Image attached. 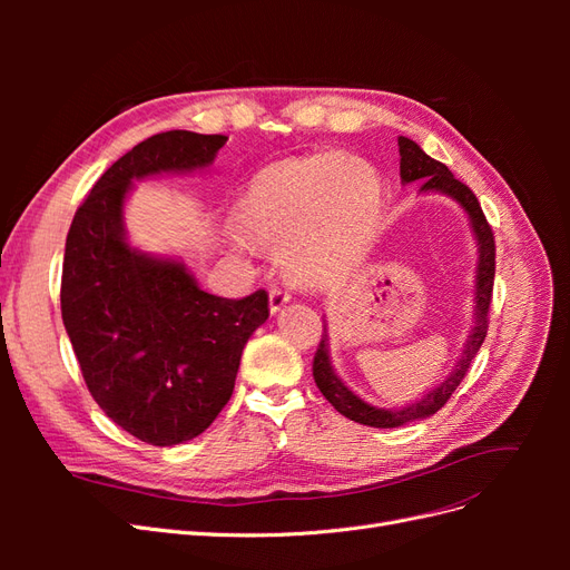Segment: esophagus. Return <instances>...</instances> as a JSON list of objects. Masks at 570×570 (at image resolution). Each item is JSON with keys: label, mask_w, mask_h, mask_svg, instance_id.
<instances>
[{"label": "esophagus", "mask_w": 570, "mask_h": 570, "mask_svg": "<svg viewBox=\"0 0 570 570\" xmlns=\"http://www.w3.org/2000/svg\"><path fill=\"white\" fill-rule=\"evenodd\" d=\"M289 302V292L283 285H273L268 289V304H271V314H278L281 308Z\"/></svg>", "instance_id": "obj_1"}]
</instances>
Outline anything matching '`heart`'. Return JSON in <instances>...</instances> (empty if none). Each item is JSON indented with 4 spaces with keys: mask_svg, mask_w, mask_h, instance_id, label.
I'll return each instance as SVG.
<instances>
[{
    "mask_svg": "<svg viewBox=\"0 0 570 570\" xmlns=\"http://www.w3.org/2000/svg\"><path fill=\"white\" fill-rule=\"evenodd\" d=\"M239 214L258 243L287 247L285 266L297 281L331 285L358 264L375 233V178L352 157L323 154L254 180Z\"/></svg>",
    "mask_w": 570,
    "mask_h": 570,
    "instance_id": "obj_1",
    "label": "heart"
}]
</instances>
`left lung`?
<instances>
[{
	"label": "left lung",
	"mask_w": 570,
	"mask_h": 570,
	"mask_svg": "<svg viewBox=\"0 0 570 570\" xmlns=\"http://www.w3.org/2000/svg\"><path fill=\"white\" fill-rule=\"evenodd\" d=\"M400 176L404 183H413V180H423L421 189H435V193H444L454 197L465 212L471 216V226L473 233L478 237V247H480V264H478V302H475V327L465 342L463 356L459 361L456 371L446 377V381L430 392L428 396H423L421 402L411 404L406 409L400 411H385V409H375L366 402H361L358 396L344 387V383L335 375L331 358H327V333L323 325V335H321V344L314 356V381L318 385V390L323 392V396L331 402L342 416H347L350 421H356L361 425H373V428H396L404 425L409 421L416 419H425L433 416L435 411H440L450 396L456 392V387L461 385V381L465 377L471 368V361L475 358L478 350L482 347V342L488 337V327H490V304H492V287H494V233L492 226L488 223L485 214L480 209V202L473 195V189L469 185H463L461 180H456L452 176V170L446 168L444 164L430 159L428 154L413 142L409 137H400Z\"/></svg>",
	"instance_id": "obj_1"
}]
</instances>
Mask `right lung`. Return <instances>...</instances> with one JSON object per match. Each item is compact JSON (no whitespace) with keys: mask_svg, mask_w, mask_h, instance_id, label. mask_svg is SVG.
Segmentation results:
<instances>
[{"mask_svg":"<svg viewBox=\"0 0 570 570\" xmlns=\"http://www.w3.org/2000/svg\"><path fill=\"white\" fill-rule=\"evenodd\" d=\"M226 140L147 137L101 174L66 237L61 318L82 381L116 425L154 446L193 440L216 421L249 335L268 318V295L199 289L183 264L130 249L120 212L130 180L209 166Z\"/></svg>","mask_w":570,"mask_h":570,"instance_id":"obj_1","label":"right lung"}]
</instances>
